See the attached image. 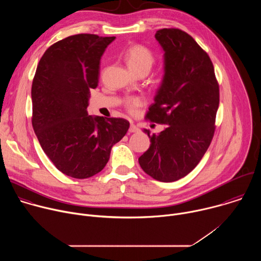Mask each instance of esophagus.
<instances>
[{
	"label": "esophagus",
	"mask_w": 261,
	"mask_h": 261,
	"mask_svg": "<svg viewBox=\"0 0 261 261\" xmlns=\"http://www.w3.org/2000/svg\"><path fill=\"white\" fill-rule=\"evenodd\" d=\"M139 131V128L137 126H135L134 124H131L130 125V128H129V132L130 133H136Z\"/></svg>",
	"instance_id": "34e87169"
}]
</instances>
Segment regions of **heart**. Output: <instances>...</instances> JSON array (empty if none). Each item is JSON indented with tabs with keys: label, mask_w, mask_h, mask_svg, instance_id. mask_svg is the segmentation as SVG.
<instances>
[{
	"label": "heart",
	"mask_w": 261,
	"mask_h": 261,
	"mask_svg": "<svg viewBox=\"0 0 261 261\" xmlns=\"http://www.w3.org/2000/svg\"><path fill=\"white\" fill-rule=\"evenodd\" d=\"M125 59L129 68L134 73L141 71L148 72L155 63V57L152 51L141 44H135L129 47L125 54ZM143 104L144 100L141 97L130 96L125 99V106L131 114L136 113V110Z\"/></svg>",
	"instance_id": "b5f03b06"
}]
</instances>
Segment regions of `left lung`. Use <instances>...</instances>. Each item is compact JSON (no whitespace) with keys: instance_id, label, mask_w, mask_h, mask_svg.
Wrapping results in <instances>:
<instances>
[{"instance_id":"obj_1","label":"left lung","mask_w":261,"mask_h":261,"mask_svg":"<svg viewBox=\"0 0 261 261\" xmlns=\"http://www.w3.org/2000/svg\"><path fill=\"white\" fill-rule=\"evenodd\" d=\"M156 39L164 50V77L145 119L166 125L159 134L144 132L151 145L138 162L160 181L191 172L212 142L220 93L213 63L192 37L179 29H161Z\"/></svg>"}]
</instances>
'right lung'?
Wrapping results in <instances>:
<instances>
[{"mask_svg":"<svg viewBox=\"0 0 261 261\" xmlns=\"http://www.w3.org/2000/svg\"><path fill=\"white\" fill-rule=\"evenodd\" d=\"M116 37L69 36L49 46L32 85V125L54 165L74 178L100 172L111 147L129 129L121 118L88 115L90 90L99 83L100 60Z\"/></svg>","mask_w":261,"mask_h":261,"instance_id":"obj_1","label":"right lung"}]
</instances>
